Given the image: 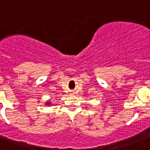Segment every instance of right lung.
<instances>
[{
  "label": "right lung",
  "instance_id": "add662e5",
  "mask_svg": "<svg viewBox=\"0 0 150 150\" xmlns=\"http://www.w3.org/2000/svg\"><path fill=\"white\" fill-rule=\"evenodd\" d=\"M50 102H47V104H50Z\"/></svg>",
  "mask_w": 150,
  "mask_h": 150
}]
</instances>
